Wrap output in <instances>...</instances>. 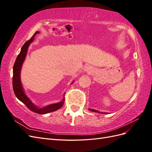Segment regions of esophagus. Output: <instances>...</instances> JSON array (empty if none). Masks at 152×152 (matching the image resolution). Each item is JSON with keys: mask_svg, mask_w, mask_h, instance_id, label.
<instances>
[{"mask_svg": "<svg viewBox=\"0 0 152 152\" xmlns=\"http://www.w3.org/2000/svg\"><path fill=\"white\" fill-rule=\"evenodd\" d=\"M84 71L86 72H87V73H93V68H92V67H91V66H87V67H86Z\"/></svg>", "mask_w": 152, "mask_h": 152, "instance_id": "obj_1", "label": "esophagus"}]
</instances>
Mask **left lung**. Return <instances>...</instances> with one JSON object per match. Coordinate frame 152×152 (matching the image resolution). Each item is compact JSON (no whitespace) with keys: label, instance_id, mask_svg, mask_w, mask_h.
<instances>
[{"label":"left lung","instance_id":"obj_1","mask_svg":"<svg viewBox=\"0 0 152 152\" xmlns=\"http://www.w3.org/2000/svg\"><path fill=\"white\" fill-rule=\"evenodd\" d=\"M89 110H90V111H91V112H97V113H104V114H107V113H106V112H99L98 110H94V109H91V108H89Z\"/></svg>","mask_w":152,"mask_h":152}]
</instances>
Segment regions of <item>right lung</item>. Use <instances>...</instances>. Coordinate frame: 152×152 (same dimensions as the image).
<instances>
[{"label": "right lung", "instance_id": "right-lung-1", "mask_svg": "<svg viewBox=\"0 0 152 152\" xmlns=\"http://www.w3.org/2000/svg\"><path fill=\"white\" fill-rule=\"evenodd\" d=\"M40 32L39 31H36L34 34V35L32 36V37L26 42L24 45H23L20 54L18 55L16 58V59L15 63V65L13 66V77H12V87H13V91L14 93H15L16 98L19 99L20 101L24 103L27 107L31 111L34 112L35 113H39V114H46L50 112H53L54 111H56L58 109L60 108L64 103V100L65 98H63L62 101L60 102L57 103H54V104H50L49 105L45 106L42 108H40L37 107L36 104H35L33 102H31L30 99L27 96V95L25 94L24 89L23 87L21 82V67L23 65V63L25 58L26 56L27 52H28V49L30 44L33 42L34 40V37L36 35V34H39ZM74 81H73L71 84H72Z\"/></svg>", "mask_w": 152, "mask_h": 152}]
</instances>
